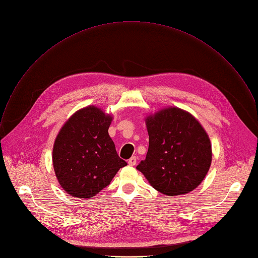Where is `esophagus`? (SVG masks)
Returning a JSON list of instances; mask_svg holds the SVG:
<instances>
[{
	"instance_id": "obj_1",
	"label": "esophagus",
	"mask_w": 258,
	"mask_h": 258,
	"mask_svg": "<svg viewBox=\"0 0 258 258\" xmlns=\"http://www.w3.org/2000/svg\"><path fill=\"white\" fill-rule=\"evenodd\" d=\"M137 163V158L134 156V157H131L129 160H128V164L130 166H135Z\"/></svg>"
}]
</instances>
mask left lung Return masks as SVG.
<instances>
[{"label": "left lung", "instance_id": "1", "mask_svg": "<svg viewBox=\"0 0 258 258\" xmlns=\"http://www.w3.org/2000/svg\"><path fill=\"white\" fill-rule=\"evenodd\" d=\"M146 127L148 150L136 169L168 196L195 189L212 164L211 140L199 122L181 109L169 108L149 116Z\"/></svg>", "mask_w": 258, "mask_h": 258}]
</instances>
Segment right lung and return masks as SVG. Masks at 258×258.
Listing matches in <instances>:
<instances>
[{
  "instance_id": "1",
  "label": "right lung",
  "mask_w": 258,
  "mask_h": 258,
  "mask_svg": "<svg viewBox=\"0 0 258 258\" xmlns=\"http://www.w3.org/2000/svg\"><path fill=\"white\" fill-rule=\"evenodd\" d=\"M112 117L87 107L76 112L60 130L53 149V165L62 188L88 199L107 187L127 163L120 159L109 135Z\"/></svg>"
}]
</instances>
